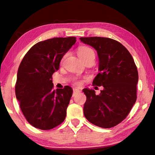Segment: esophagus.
<instances>
[{
    "label": "esophagus",
    "mask_w": 155,
    "mask_h": 155,
    "mask_svg": "<svg viewBox=\"0 0 155 155\" xmlns=\"http://www.w3.org/2000/svg\"><path fill=\"white\" fill-rule=\"evenodd\" d=\"M81 91V90H80V88H75V89H74V91H73V96H74L75 94H77L78 93H79V92H80Z\"/></svg>",
    "instance_id": "obj_1"
}]
</instances>
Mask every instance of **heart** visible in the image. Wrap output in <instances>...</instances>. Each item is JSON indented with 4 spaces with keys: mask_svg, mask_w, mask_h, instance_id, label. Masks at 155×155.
Returning <instances> with one entry per match:
<instances>
[{
    "mask_svg": "<svg viewBox=\"0 0 155 155\" xmlns=\"http://www.w3.org/2000/svg\"><path fill=\"white\" fill-rule=\"evenodd\" d=\"M78 54L80 59H84L86 58L91 57V56H94L95 57V53H94L93 49L86 46H82L79 48L78 50ZM65 56H64L63 59L65 58ZM80 82H78V84H80Z\"/></svg>",
    "mask_w": 155,
    "mask_h": 155,
    "instance_id": "obj_1",
    "label": "heart"
}]
</instances>
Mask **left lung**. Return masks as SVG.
Segmentation results:
<instances>
[{"instance_id": "obj_1", "label": "left lung", "mask_w": 155, "mask_h": 155, "mask_svg": "<svg viewBox=\"0 0 155 155\" xmlns=\"http://www.w3.org/2000/svg\"><path fill=\"white\" fill-rule=\"evenodd\" d=\"M80 39L97 52L99 73L93 84L103 86L98 95L93 89H83L87 97L84 116L97 126L112 127L126 118L136 101L137 67L129 51L118 41L99 37Z\"/></svg>"}]
</instances>
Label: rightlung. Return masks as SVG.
<instances>
[{
    "mask_svg": "<svg viewBox=\"0 0 155 155\" xmlns=\"http://www.w3.org/2000/svg\"><path fill=\"white\" fill-rule=\"evenodd\" d=\"M76 38L55 37L36 43L19 66L15 87L16 99L28 122L43 130L64 122L73 90L70 86L52 89V75Z\"/></svg>",
    "mask_w": 155,
    "mask_h": 155,
    "instance_id": "1",
    "label": "right lung"
}]
</instances>
